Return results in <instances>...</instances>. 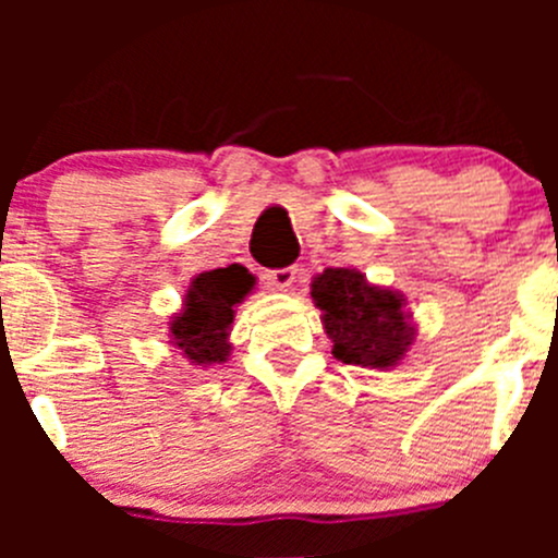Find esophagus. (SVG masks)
<instances>
[{"label":"esophagus","mask_w":558,"mask_h":558,"mask_svg":"<svg viewBox=\"0 0 558 558\" xmlns=\"http://www.w3.org/2000/svg\"><path fill=\"white\" fill-rule=\"evenodd\" d=\"M296 275H300V269L296 267H283V269H272V272L267 275L269 286H275L278 291H289L291 286H294Z\"/></svg>","instance_id":"obj_1"}]
</instances>
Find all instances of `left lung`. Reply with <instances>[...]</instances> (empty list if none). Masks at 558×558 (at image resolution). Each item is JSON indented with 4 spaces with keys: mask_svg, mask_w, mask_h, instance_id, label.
<instances>
[{
    "mask_svg": "<svg viewBox=\"0 0 558 558\" xmlns=\"http://www.w3.org/2000/svg\"><path fill=\"white\" fill-rule=\"evenodd\" d=\"M311 296L320 307L331 353L342 364L388 369L413 345L415 326L399 291L367 283L359 269L329 267L313 278Z\"/></svg>",
    "mask_w": 558,
    "mask_h": 558,
    "instance_id": "left-lung-1",
    "label": "left lung"
}]
</instances>
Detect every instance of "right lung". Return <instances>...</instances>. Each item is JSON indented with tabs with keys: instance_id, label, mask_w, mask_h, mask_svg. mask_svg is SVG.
Wrapping results in <instances>:
<instances>
[{
	"instance_id": "1",
	"label": "right lung",
	"mask_w": 558,
	"mask_h": 558,
	"mask_svg": "<svg viewBox=\"0 0 558 558\" xmlns=\"http://www.w3.org/2000/svg\"><path fill=\"white\" fill-rule=\"evenodd\" d=\"M253 275L240 264L210 269L191 280L183 311L170 320V342L191 364L210 367L227 362L232 353L229 329L234 307L251 294Z\"/></svg>"
}]
</instances>
